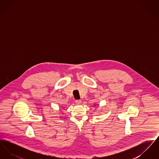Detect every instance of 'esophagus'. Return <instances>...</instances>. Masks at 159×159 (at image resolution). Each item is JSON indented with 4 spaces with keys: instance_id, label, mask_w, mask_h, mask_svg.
<instances>
[{
    "instance_id": "obj_1",
    "label": "esophagus",
    "mask_w": 159,
    "mask_h": 159,
    "mask_svg": "<svg viewBox=\"0 0 159 159\" xmlns=\"http://www.w3.org/2000/svg\"><path fill=\"white\" fill-rule=\"evenodd\" d=\"M76 104H77V105H80L81 103H82V101L81 100H76Z\"/></svg>"
}]
</instances>
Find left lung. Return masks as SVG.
Instances as JSON below:
<instances>
[{
    "label": "left lung",
    "instance_id": "1",
    "mask_svg": "<svg viewBox=\"0 0 159 159\" xmlns=\"http://www.w3.org/2000/svg\"><path fill=\"white\" fill-rule=\"evenodd\" d=\"M96 106H97V104H95V107H96Z\"/></svg>",
    "mask_w": 159,
    "mask_h": 159
}]
</instances>
